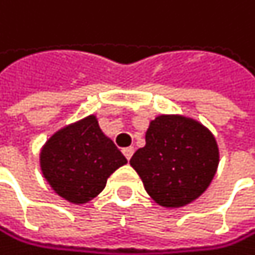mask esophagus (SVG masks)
Instances as JSON below:
<instances>
[{"label":"esophagus","instance_id":"1","mask_svg":"<svg viewBox=\"0 0 255 255\" xmlns=\"http://www.w3.org/2000/svg\"><path fill=\"white\" fill-rule=\"evenodd\" d=\"M122 153H124V156L127 157V159H131V156H133V153H134V148H133V146H127V148H124L122 150Z\"/></svg>","mask_w":255,"mask_h":255}]
</instances>
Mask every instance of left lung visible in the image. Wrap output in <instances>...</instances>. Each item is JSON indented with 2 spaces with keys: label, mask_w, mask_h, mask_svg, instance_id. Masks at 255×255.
Returning <instances> with one entry per match:
<instances>
[{
  "label": "left lung",
  "mask_w": 255,
  "mask_h": 255,
  "mask_svg": "<svg viewBox=\"0 0 255 255\" xmlns=\"http://www.w3.org/2000/svg\"><path fill=\"white\" fill-rule=\"evenodd\" d=\"M145 142L130 165L159 205L183 207L208 188L219 165V148L202 124L182 116H159L151 121Z\"/></svg>",
  "instance_id": "obj_1"
}]
</instances>
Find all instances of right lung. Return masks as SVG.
<instances>
[{"label":"right lung","instance_id":"1","mask_svg":"<svg viewBox=\"0 0 255 255\" xmlns=\"http://www.w3.org/2000/svg\"><path fill=\"white\" fill-rule=\"evenodd\" d=\"M124 163L125 156L101 131L95 116L53 134L41 153L44 177L72 203H85L96 197L110 174Z\"/></svg>","mask_w":255,"mask_h":255}]
</instances>
